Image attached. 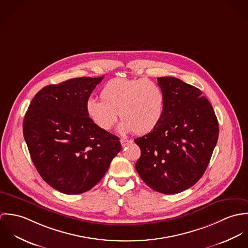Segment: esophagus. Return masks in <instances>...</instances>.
<instances>
[{
    "label": "esophagus",
    "mask_w": 248,
    "mask_h": 248,
    "mask_svg": "<svg viewBox=\"0 0 248 248\" xmlns=\"http://www.w3.org/2000/svg\"><path fill=\"white\" fill-rule=\"evenodd\" d=\"M120 142H121V145H122V147H125V146L129 145L130 143H132L131 140H121Z\"/></svg>",
    "instance_id": "esophagus-1"
}]
</instances>
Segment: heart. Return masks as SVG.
I'll use <instances>...</instances> for the list:
<instances>
[{"instance_id":"obj_1","label":"heart","mask_w":248,"mask_h":248,"mask_svg":"<svg viewBox=\"0 0 248 248\" xmlns=\"http://www.w3.org/2000/svg\"><path fill=\"white\" fill-rule=\"evenodd\" d=\"M100 96L102 100L90 98L86 110L92 121L103 131L112 128L119 114L121 133L145 135L156 128L164 113L162 89L147 79H111L103 87Z\"/></svg>"}]
</instances>
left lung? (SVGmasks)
Here are the masks:
<instances>
[{
  "label": "left lung",
  "mask_w": 248,
  "mask_h": 248,
  "mask_svg": "<svg viewBox=\"0 0 248 248\" xmlns=\"http://www.w3.org/2000/svg\"><path fill=\"white\" fill-rule=\"evenodd\" d=\"M165 108L155 130L135 140L141 150L136 169L153 190L180 193L204 174L218 138L213 107L202 91L175 77H158Z\"/></svg>",
  "instance_id": "left-lung-1"
}]
</instances>
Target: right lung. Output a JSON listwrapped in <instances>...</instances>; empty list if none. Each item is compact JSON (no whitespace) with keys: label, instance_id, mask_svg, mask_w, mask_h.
<instances>
[{"label":"right lung","instance_id":"right-lung-1","mask_svg":"<svg viewBox=\"0 0 248 248\" xmlns=\"http://www.w3.org/2000/svg\"><path fill=\"white\" fill-rule=\"evenodd\" d=\"M104 76L72 78L36 93L26 112L23 133L42 178L57 191L91 190L120 152L119 139L98 128L86 103Z\"/></svg>","mask_w":248,"mask_h":248}]
</instances>
